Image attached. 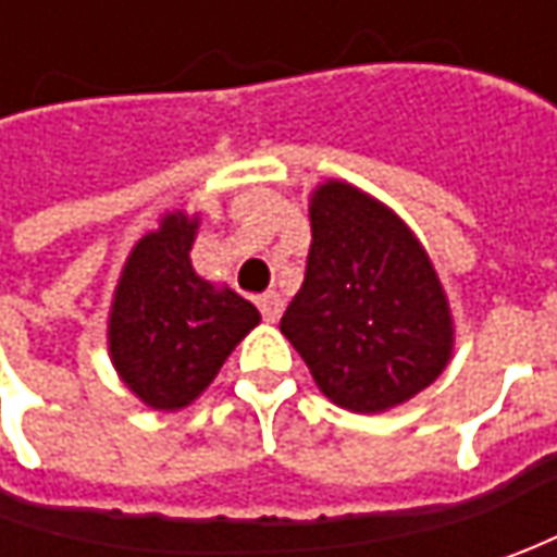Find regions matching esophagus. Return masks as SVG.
Here are the masks:
<instances>
[{
  "instance_id": "obj_1",
  "label": "esophagus",
  "mask_w": 557,
  "mask_h": 557,
  "mask_svg": "<svg viewBox=\"0 0 557 557\" xmlns=\"http://www.w3.org/2000/svg\"><path fill=\"white\" fill-rule=\"evenodd\" d=\"M257 307H260V312H263V319H267V322H278V315H282V310H285V300H282L275 290H269V294H263V297L257 300Z\"/></svg>"
}]
</instances>
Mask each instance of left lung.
I'll use <instances>...</instances> for the list:
<instances>
[{"mask_svg":"<svg viewBox=\"0 0 557 557\" xmlns=\"http://www.w3.org/2000/svg\"><path fill=\"white\" fill-rule=\"evenodd\" d=\"M312 245L282 334L334 406L387 412L431 387L453 356V312L412 228L356 185L310 198Z\"/></svg>","mask_w":557,"mask_h":557,"instance_id":"1","label":"left lung"}]
</instances>
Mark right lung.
I'll list each match as a JSON object with an SVG mask.
<instances>
[{"instance_id":"right-lung-1","label":"right lung","mask_w":557,"mask_h":557,"mask_svg":"<svg viewBox=\"0 0 557 557\" xmlns=\"http://www.w3.org/2000/svg\"><path fill=\"white\" fill-rule=\"evenodd\" d=\"M195 235L198 216L163 213L161 225L129 250L108 319L120 381L158 412L195 403L238 341L260 325L250 300L195 272L188 257Z\"/></svg>"}]
</instances>
